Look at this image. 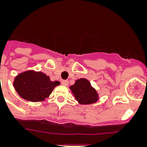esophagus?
Segmentation results:
<instances>
[{
	"instance_id": "esophagus-1",
	"label": "esophagus",
	"mask_w": 147,
	"mask_h": 147,
	"mask_svg": "<svg viewBox=\"0 0 147 147\" xmlns=\"http://www.w3.org/2000/svg\"><path fill=\"white\" fill-rule=\"evenodd\" d=\"M61 83H62V85H64V86H67V85H68V81H67V80H62V81L61 82Z\"/></svg>"
}]
</instances>
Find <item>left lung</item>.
Instances as JSON below:
<instances>
[{
    "label": "left lung",
    "mask_w": 147,
    "mask_h": 147,
    "mask_svg": "<svg viewBox=\"0 0 147 147\" xmlns=\"http://www.w3.org/2000/svg\"><path fill=\"white\" fill-rule=\"evenodd\" d=\"M74 98L80 105H91L99 99L98 92L87 79L81 78L76 80L74 85L69 87Z\"/></svg>",
    "instance_id": "obj_1"
}]
</instances>
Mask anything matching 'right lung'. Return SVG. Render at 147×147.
I'll return each mask as SVG.
<instances>
[{
	"instance_id": "right-lung-1",
	"label": "right lung",
	"mask_w": 147,
	"mask_h": 147,
	"mask_svg": "<svg viewBox=\"0 0 147 147\" xmlns=\"http://www.w3.org/2000/svg\"><path fill=\"white\" fill-rule=\"evenodd\" d=\"M58 81H51L50 77L41 71L28 70L15 76L13 87L23 99L32 102H42L49 98Z\"/></svg>"
}]
</instances>
